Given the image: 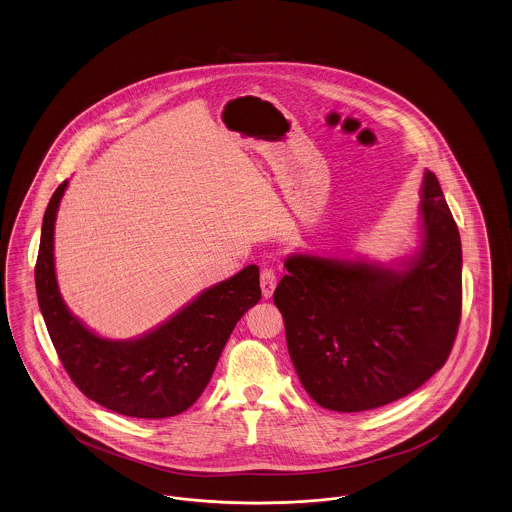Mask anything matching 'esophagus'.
I'll use <instances>...</instances> for the list:
<instances>
[{"label":"esophagus","instance_id":"obj_1","mask_svg":"<svg viewBox=\"0 0 512 512\" xmlns=\"http://www.w3.org/2000/svg\"><path fill=\"white\" fill-rule=\"evenodd\" d=\"M274 287H276V274H274V270L272 268H263L261 270V291H263L265 299L272 297Z\"/></svg>","mask_w":512,"mask_h":512}]
</instances>
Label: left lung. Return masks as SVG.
Masks as SVG:
<instances>
[{
	"mask_svg": "<svg viewBox=\"0 0 512 512\" xmlns=\"http://www.w3.org/2000/svg\"><path fill=\"white\" fill-rule=\"evenodd\" d=\"M423 246L402 270L293 253L274 291L291 362L333 411L381 408L442 368L461 322V238L434 173L421 188Z\"/></svg>",
	"mask_w": 512,
	"mask_h": 512,
	"instance_id": "obj_1",
	"label": "left lung"
}]
</instances>
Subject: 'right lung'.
<instances>
[{"mask_svg":"<svg viewBox=\"0 0 512 512\" xmlns=\"http://www.w3.org/2000/svg\"><path fill=\"white\" fill-rule=\"evenodd\" d=\"M68 181L51 196L41 225L36 291L62 366L83 394L120 415L173 417L204 392L238 320L259 303V266L249 265L205 289L160 328L133 341H108L64 305L53 259V230Z\"/></svg>","mask_w":512,"mask_h":512,"instance_id":"obj_1","label":"right lung"}]
</instances>
